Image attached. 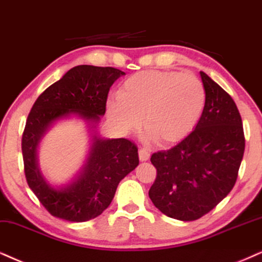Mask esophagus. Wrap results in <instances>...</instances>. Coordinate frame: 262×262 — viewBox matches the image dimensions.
<instances>
[{"label": "esophagus", "mask_w": 262, "mask_h": 262, "mask_svg": "<svg viewBox=\"0 0 262 262\" xmlns=\"http://www.w3.org/2000/svg\"><path fill=\"white\" fill-rule=\"evenodd\" d=\"M148 158H150V152L145 150V148H140L139 150V160L141 162H146L148 161Z\"/></svg>", "instance_id": "34e87169"}]
</instances>
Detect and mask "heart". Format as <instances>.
Instances as JSON below:
<instances>
[{"label":"heart","mask_w":262,"mask_h":262,"mask_svg":"<svg viewBox=\"0 0 262 262\" xmlns=\"http://www.w3.org/2000/svg\"><path fill=\"white\" fill-rule=\"evenodd\" d=\"M205 106L202 82L191 74L141 71L128 77L117 99L106 102L110 120L122 132L142 127L162 146L183 141L196 128Z\"/></svg>","instance_id":"obj_1"}]
</instances>
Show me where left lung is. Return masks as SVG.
Returning <instances> with one entry per match:
<instances>
[{"label": "left lung", "mask_w": 262, "mask_h": 262, "mask_svg": "<svg viewBox=\"0 0 262 262\" xmlns=\"http://www.w3.org/2000/svg\"><path fill=\"white\" fill-rule=\"evenodd\" d=\"M200 75L205 106L196 128L169 150L151 156L157 177L148 196L158 210L181 221L200 219L230 193L246 147L233 99L203 71Z\"/></svg>", "instance_id": "8db88e82"}]
</instances>
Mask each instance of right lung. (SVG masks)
Instances as JSON below:
<instances>
[{"label": "right lung", "mask_w": 262, "mask_h": 262, "mask_svg": "<svg viewBox=\"0 0 262 262\" xmlns=\"http://www.w3.org/2000/svg\"><path fill=\"white\" fill-rule=\"evenodd\" d=\"M123 75L115 68L75 66L49 85L30 111L21 139L25 177L29 187L53 216L72 223L99 216L114 200L120 181L138 167V148L133 142L102 138L98 133L108 91ZM70 118L88 125L90 151L85 164L69 183L53 185L38 165L39 142L53 125Z\"/></svg>", "instance_id": "add662e5"}]
</instances>
